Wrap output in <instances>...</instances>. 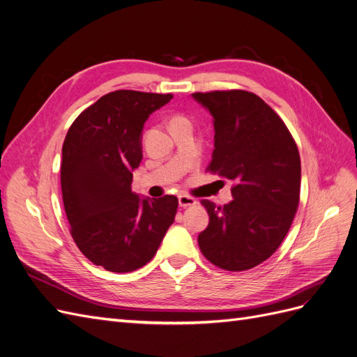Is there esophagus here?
Wrapping results in <instances>:
<instances>
[{"instance_id":"1","label":"esophagus","mask_w":357,"mask_h":357,"mask_svg":"<svg viewBox=\"0 0 357 357\" xmlns=\"http://www.w3.org/2000/svg\"><path fill=\"white\" fill-rule=\"evenodd\" d=\"M197 199L189 195H178V205L180 207H190V205H195Z\"/></svg>"}]
</instances>
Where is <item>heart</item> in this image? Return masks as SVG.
Segmentation results:
<instances>
[{
	"instance_id": "heart-1",
	"label": "heart",
	"mask_w": 357,
	"mask_h": 357,
	"mask_svg": "<svg viewBox=\"0 0 357 357\" xmlns=\"http://www.w3.org/2000/svg\"><path fill=\"white\" fill-rule=\"evenodd\" d=\"M178 117H181V116H178Z\"/></svg>"
}]
</instances>
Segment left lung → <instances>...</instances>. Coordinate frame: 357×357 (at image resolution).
<instances>
[{
  "label": "left lung",
  "instance_id": "8db88e82",
  "mask_svg": "<svg viewBox=\"0 0 357 357\" xmlns=\"http://www.w3.org/2000/svg\"><path fill=\"white\" fill-rule=\"evenodd\" d=\"M214 119L208 172L231 180L232 201L202 199L210 223L198 235L202 255L226 271H245L271 257L299 205L301 158L284 122L253 92L192 93Z\"/></svg>",
  "mask_w": 357,
  "mask_h": 357
}]
</instances>
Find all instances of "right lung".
<instances>
[{
  "mask_svg": "<svg viewBox=\"0 0 357 357\" xmlns=\"http://www.w3.org/2000/svg\"><path fill=\"white\" fill-rule=\"evenodd\" d=\"M171 98L107 93L77 116L63 142L61 188L70 232L79 250L107 271L131 273L152 261L174 222V195L142 199L131 190L144 122Z\"/></svg>",
  "mask_w": 357,
  "mask_h": 357,
  "instance_id": "1",
  "label": "right lung"
}]
</instances>
